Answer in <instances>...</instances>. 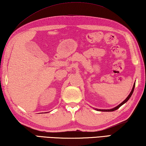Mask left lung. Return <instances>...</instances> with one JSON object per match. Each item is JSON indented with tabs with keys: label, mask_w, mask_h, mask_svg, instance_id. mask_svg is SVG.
<instances>
[{
	"label": "left lung",
	"mask_w": 146,
	"mask_h": 146,
	"mask_svg": "<svg viewBox=\"0 0 146 146\" xmlns=\"http://www.w3.org/2000/svg\"><path fill=\"white\" fill-rule=\"evenodd\" d=\"M135 86V83H134L133 86V88H132V90H131V92L129 93V94L128 95V96L127 97L126 99H125V100H124L123 102H122V103H121V104H119L118 106H117L116 107H115V108H113L108 109V110H101V109H97V108H96L95 110H98V111H115V110H116L119 109V108H120V107H121L122 105H123L124 104L126 103V102H127V101H128L129 99H130V98H131V96H132V94H133V91H134Z\"/></svg>",
	"instance_id": "1"
}]
</instances>
